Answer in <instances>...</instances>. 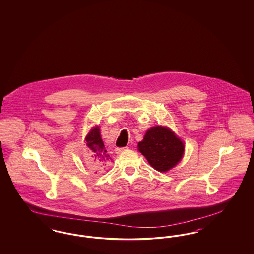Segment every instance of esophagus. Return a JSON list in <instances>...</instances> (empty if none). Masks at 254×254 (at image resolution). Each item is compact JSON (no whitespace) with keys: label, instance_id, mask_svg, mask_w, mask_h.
<instances>
[{"label":"esophagus","instance_id":"obj_1","mask_svg":"<svg viewBox=\"0 0 254 254\" xmlns=\"http://www.w3.org/2000/svg\"><path fill=\"white\" fill-rule=\"evenodd\" d=\"M127 148H128L127 146H126V147H117V148H115V152H116V154H120L123 151L127 150Z\"/></svg>","mask_w":254,"mask_h":254}]
</instances>
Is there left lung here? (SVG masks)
<instances>
[{"mask_svg":"<svg viewBox=\"0 0 254 254\" xmlns=\"http://www.w3.org/2000/svg\"><path fill=\"white\" fill-rule=\"evenodd\" d=\"M138 150L153 169L166 172L181 161L185 145L169 127L157 126L146 131L143 141L138 143Z\"/></svg>","mask_w":254,"mask_h":254,"instance_id":"1","label":"left lung"}]
</instances>
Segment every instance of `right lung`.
Returning <instances> with one entry per match:
<instances>
[{"label": "right lung", "mask_w": 254, "mask_h": 254, "mask_svg": "<svg viewBox=\"0 0 254 254\" xmlns=\"http://www.w3.org/2000/svg\"><path fill=\"white\" fill-rule=\"evenodd\" d=\"M85 163L93 171L102 172L112 163L102 141L99 127H94L85 137Z\"/></svg>", "instance_id": "1"}]
</instances>
